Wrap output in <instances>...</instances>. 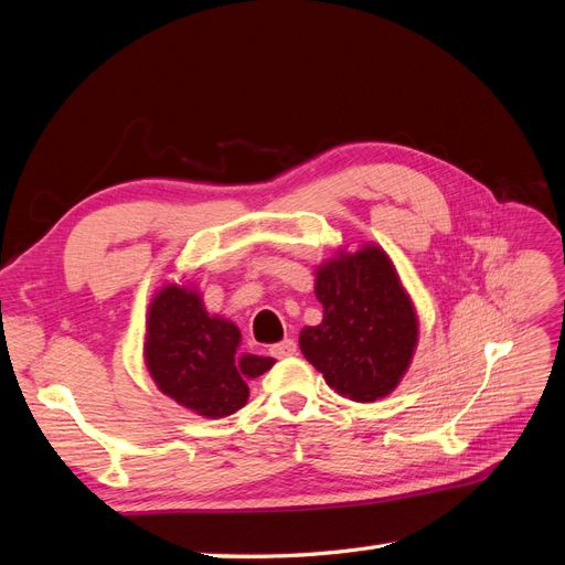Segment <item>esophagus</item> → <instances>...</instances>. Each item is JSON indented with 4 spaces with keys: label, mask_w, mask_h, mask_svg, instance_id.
Segmentation results:
<instances>
[{
    "label": "esophagus",
    "mask_w": 565,
    "mask_h": 565,
    "mask_svg": "<svg viewBox=\"0 0 565 565\" xmlns=\"http://www.w3.org/2000/svg\"><path fill=\"white\" fill-rule=\"evenodd\" d=\"M295 351H297L295 339H282V341H278V344H273V347H270V355H273V358H287V355H295Z\"/></svg>",
    "instance_id": "34e87169"
}]
</instances>
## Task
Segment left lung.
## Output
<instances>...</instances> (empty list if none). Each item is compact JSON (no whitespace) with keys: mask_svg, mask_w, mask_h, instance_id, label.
<instances>
[{"mask_svg":"<svg viewBox=\"0 0 565 565\" xmlns=\"http://www.w3.org/2000/svg\"><path fill=\"white\" fill-rule=\"evenodd\" d=\"M316 297L324 311L320 324L299 334L306 361L339 396L358 403L388 396L417 344L413 301L388 256L363 247L320 266Z\"/></svg>","mask_w":565,"mask_h":565,"instance_id":"left-lung-1","label":"left lung"}]
</instances>
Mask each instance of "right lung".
<instances>
[{"mask_svg":"<svg viewBox=\"0 0 565 565\" xmlns=\"http://www.w3.org/2000/svg\"><path fill=\"white\" fill-rule=\"evenodd\" d=\"M233 322L210 318L198 295L169 285L148 311L146 363L162 393L202 417H226L247 403L273 358L243 353Z\"/></svg>","mask_w":565,"mask_h":565,"instance_id":"right-lung-1","label":"right lung"}]
</instances>
